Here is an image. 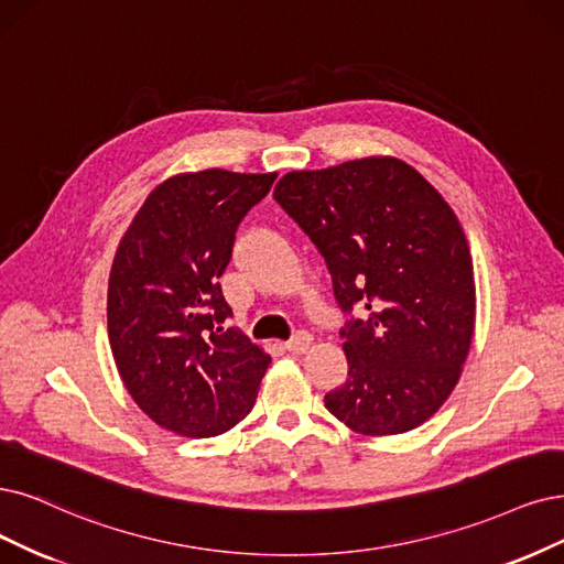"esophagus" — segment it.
<instances>
[{"mask_svg":"<svg viewBox=\"0 0 564 564\" xmlns=\"http://www.w3.org/2000/svg\"><path fill=\"white\" fill-rule=\"evenodd\" d=\"M311 344H314V337H311L308 332H297L293 339L285 341V350L293 352V356H302V352L311 348Z\"/></svg>","mask_w":564,"mask_h":564,"instance_id":"esophagus-1","label":"esophagus"}]
</instances>
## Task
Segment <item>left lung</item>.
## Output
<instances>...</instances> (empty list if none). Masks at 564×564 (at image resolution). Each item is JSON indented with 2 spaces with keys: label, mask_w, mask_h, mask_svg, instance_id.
<instances>
[{
  "label": "left lung",
  "mask_w": 564,
  "mask_h": 564,
  "mask_svg": "<svg viewBox=\"0 0 564 564\" xmlns=\"http://www.w3.org/2000/svg\"><path fill=\"white\" fill-rule=\"evenodd\" d=\"M327 262L348 379L325 406L352 432L402 434L460 381L476 321L469 243L448 202L411 164L371 155L288 172L274 187Z\"/></svg>",
  "instance_id": "left-lung-1"
}]
</instances>
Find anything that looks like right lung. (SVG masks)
I'll use <instances>...</instances> for the list:
<instances>
[{"label": "right lung", "instance_id": "1", "mask_svg": "<svg viewBox=\"0 0 564 564\" xmlns=\"http://www.w3.org/2000/svg\"><path fill=\"white\" fill-rule=\"evenodd\" d=\"M271 174L183 172L145 197L109 274V344L137 406L181 436H218L250 413L271 365L232 316L218 279L241 218Z\"/></svg>", "mask_w": 564, "mask_h": 564}]
</instances>
